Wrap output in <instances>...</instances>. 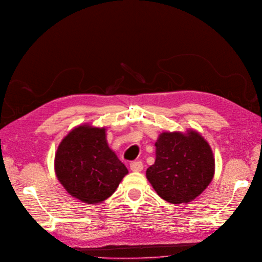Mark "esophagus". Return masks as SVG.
<instances>
[{
	"instance_id": "esophagus-1",
	"label": "esophagus",
	"mask_w": 262,
	"mask_h": 262,
	"mask_svg": "<svg viewBox=\"0 0 262 262\" xmlns=\"http://www.w3.org/2000/svg\"><path fill=\"white\" fill-rule=\"evenodd\" d=\"M142 168H143V165L140 161H134L130 163V169L133 171H141Z\"/></svg>"
}]
</instances>
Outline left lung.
<instances>
[{"label":"left lung","mask_w":262,"mask_h":262,"mask_svg":"<svg viewBox=\"0 0 262 262\" xmlns=\"http://www.w3.org/2000/svg\"><path fill=\"white\" fill-rule=\"evenodd\" d=\"M156 157L147 178L158 194L172 204L194 200L214 177L212 151L198 132L162 133L156 142Z\"/></svg>","instance_id":"left-lung-1"}]
</instances>
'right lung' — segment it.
<instances>
[{"mask_svg": "<svg viewBox=\"0 0 262 262\" xmlns=\"http://www.w3.org/2000/svg\"><path fill=\"white\" fill-rule=\"evenodd\" d=\"M58 180L73 198L101 203L119 187L127 168L109 148L105 128L77 126L62 139L55 156Z\"/></svg>", "mask_w": 262, "mask_h": 262, "instance_id": "right-lung-1", "label": "right lung"}]
</instances>
